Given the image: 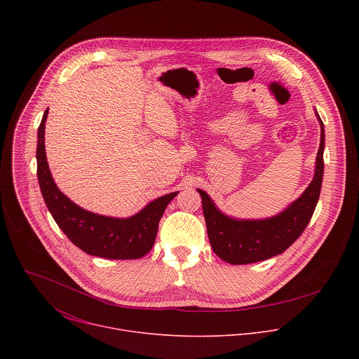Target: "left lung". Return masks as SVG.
I'll return each instance as SVG.
<instances>
[{"mask_svg":"<svg viewBox=\"0 0 359 359\" xmlns=\"http://www.w3.org/2000/svg\"><path fill=\"white\" fill-rule=\"evenodd\" d=\"M321 128L320 149L314 177L304 193L281 213L267 219H234L224 215L210 198L197 189L201 196L203 215L213 251L230 264H251L284 252L309 226L321 193L324 176V123L316 111Z\"/></svg>","mask_w":359,"mask_h":359,"instance_id":"left-lung-1","label":"left lung"}]
</instances>
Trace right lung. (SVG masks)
I'll use <instances>...</instances> for the list:
<instances>
[{"mask_svg":"<svg viewBox=\"0 0 359 359\" xmlns=\"http://www.w3.org/2000/svg\"><path fill=\"white\" fill-rule=\"evenodd\" d=\"M43 112L38 128L36 175L39 189L49 213L67 237L89 255L111 260H133L146 255L155 244L159 222L168 204L177 196L173 191L161 196L130 217H109L82 209L69 200L55 184L45 155Z\"/></svg>","mask_w":359,"mask_h":359,"instance_id":"add662e5","label":"right lung"}]
</instances>
